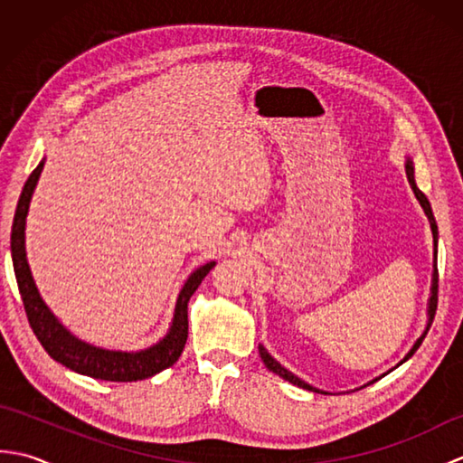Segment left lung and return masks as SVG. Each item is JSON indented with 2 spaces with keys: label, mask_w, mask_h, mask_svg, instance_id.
<instances>
[{
  "label": "left lung",
  "mask_w": 463,
  "mask_h": 463,
  "mask_svg": "<svg viewBox=\"0 0 463 463\" xmlns=\"http://www.w3.org/2000/svg\"><path fill=\"white\" fill-rule=\"evenodd\" d=\"M406 173H408V181H410V184H411V189H414V193H416V196H418V201H420V204L424 206V211H426V214H428V219H430V224H431V232H434V244H436V260H434V282H431V297H430V310H428V314H430V320H428V328H426V332L421 334L420 336V340L414 344V348H411L408 354H406V358L402 360V362H406L408 358H411L414 356V352L420 348V344H421V340L426 338V334H428V330H430V326H431V322H434V317H436V308H438V224H436V219H434V213H431V206H430V201L426 199V194L421 193L420 189H418V184H416V181H414V166H411V161H408L406 163ZM259 354H260V358H262V362H264V366H267L270 372H274V373H279L280 378H284V380H288L290 383H294V386H298V388H304V390H312V392H318L320 394V390H317V388H312V386H308L307 382H302L300 378H297L294 376L292 372H288L287 368H282L280 364L274 360L270 354L264 350L262 346H259ZM400 362V364H402ZM398 364V366H400Z\"/></svg>",
  "instance_id": "8db88e82"
}]
</instances>
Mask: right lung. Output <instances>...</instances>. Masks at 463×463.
Here are the masks:
<instances>
[{
  "label": "right lung",
  "mask_w": 463,
  "mask_h": 463,
  "mask_svg": "<svg viewBox=\"0 0 463 463\" xmlns=\"http://www.w3.org/2000/svg\"><path fill=\"white\" fill-rule=\"evenodd\" d=\"M42 169L43 161L35 166L33 173L29 175V179L25 181L22 196H19L17 201V209L12 224V259L17 288L19 294H22L29 326H32L37 340L42 342L45 352L55 362L63 364L69 370L83 373V376H91L97 380L137 382L151 378L161 370L173 366V364L179 360L186 344V336H189L186 304H189L193 292L199 288L203 279L214 267V262L203 264V267L196 269L189 277V280L184 282L175 307L171 330L159 344H155V346L141 352H111L95 348L91 344L77 340L73 334H69L61 324L57 322V318L45 307V302L39 297V292L35 288V282L25 260V216Z\"/></svg>",
  "instance_id": "add662e5"
}]
</instances>
